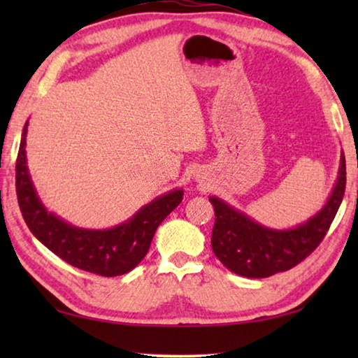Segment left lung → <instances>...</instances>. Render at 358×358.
Wrapping results in <instances>:
<instances>
[{
	"instance_id": "8db88e82",
	"label": "left lung",
	"mask_w": 358,
	"mask_h": 358,
	"mask_svg": "<svg viewBox=\"0 0 358 358\" xmlns=\"http://www.w3.org/2000/svg\"><path fill=\"white\" fill-rule=\"evenodd\" d=\"M346 189V159L339 162L336 185L325 207L294 229L260 226L221 199L210 197L215 208L211 248L222 265L246 278H268L299 265L316 250L329 232Z\"/></svg>"
}]
</instances>
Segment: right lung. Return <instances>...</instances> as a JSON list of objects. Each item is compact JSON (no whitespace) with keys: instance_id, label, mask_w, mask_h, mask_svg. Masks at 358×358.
Listing matches in <instances>:
<instances>
[{"instance_id":"1","label":"right lung","mask_w":358,"mask_h":358,"mask_svg":"<svg viewBox=\"0 0 358 358\" xmlns=\"http://www.w3.org/2000/svg\"><path fill=\"white\" fill-rule=\"evenodd\" d=\"M27 131L15 164L17 201L28 229L42 245L64 262L101 276H118L131 271L147 256L159 224L178 207L183 191L175 189L145 205L129 221L107 230H88L71 226L42 205L27 166Z\"/></svg>"}]
</instances>
